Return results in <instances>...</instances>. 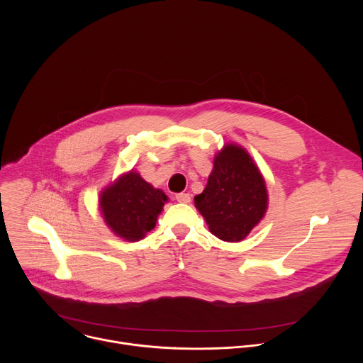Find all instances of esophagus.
Returning a JSON list of instances; mask_svg holds the SVG:
<instances>
[{
    "instance_id": "1",
    "label": "esophagus",
    "mask_w": 363,
    "mask_h": 363,
    "mask_svg": "<svg viewBox=\"0 0 363 363\" xmlns=\"http://www.w3.org/2000/svg\"><path fill=\"white\" fill-rule=\"evenodd\" d=\"M175 199H177L178 202L188 203V202L191 201V195H189V194H186V192H179V194H177V195H175Z\"/></svg>"
}]
</instances>
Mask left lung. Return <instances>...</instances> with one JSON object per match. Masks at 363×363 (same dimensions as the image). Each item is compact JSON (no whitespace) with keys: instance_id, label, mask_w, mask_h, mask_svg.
I'll list each match as a JSON object with an SVG mask.
<instances>
[{"instance_id":"1","label":"left lung","mask_w":363,"mask_h":363,"mask_svg":"<svg viewBox=\"0 0 363 363\" xmlns=\"http://www.w3.org/2000/svg\"><path fill=\"white\" fill-rule=\"evenodd\" d=\"M194 199L210 231L231 242L247 237L267 210L264 179L250 155L235 145L217 155L208 184Z\"/></svg>"}]
</instances>
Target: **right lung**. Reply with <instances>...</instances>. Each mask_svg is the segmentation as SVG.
Masks as SVG:
<instances>
[{"label":"right lung","instance_id":"right-lung-1","mask_svg":"<svg viewBox=\"0 0 363 363\" xmlns=\"http://www.w3.org/2000/svg\"><path fill=\"white\" fill-rule=\"evenodd\" d=\"M167 195L136 172L123 175L100 195V208L112 231L126 241H138L157 225Z\"/></svg>","mask_w":363,"mask_h":363}]
</instances>
